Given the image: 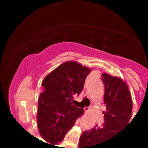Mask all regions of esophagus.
<instances>
[{"label":"esophagus","instance_id":"obj_1","mask_svg":"<svg viewBox=\"0 0 148 148\" xmlns=\"http://www.w3.org/2000/svg\"><path fill=\"white\" fill-rule=\"evenodd\" d=\"M84 109L85 113H88L89 111H90V107H85V108H84Z\"/></svg>","mask_w":148,"mask_h":148}]
</instances>
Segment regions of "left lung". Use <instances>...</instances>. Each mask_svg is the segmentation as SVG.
<instances>
[{"label":"left lung","instance_id":"8db88e82","mask_svg":"<svg viewBox=\"0 0 148 148\" xmlns=\"http://www.w3.org/2000/svg\"><path fill=\"white\" fill-rule=\"evenodd\" d=\"M101 79L107 108L103 111L104 123L84 132L79 140V148H99L100 145L109 141L127 125L131 117L133 101L126 82L105 73L101 74Z\"/></svg>","mask_w":148,"mask_h":148}]
</instances>
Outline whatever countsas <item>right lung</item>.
<instances>
[{
  "instance_id": "add662e5",
  "label": "right lung",
  "mask_w": 148,
  "mask_h": 148,
  "mask_svg": "<svg viewBox=\"0 0 148 148\" xmlns=\"http://www.w3.org/2000/svg\"><path fill=\"white\" fill-rule=\"evenodd\" d=\"M91 70L75 61H66L56 68L42 82L38 99L37 123L39 133L49 145L64 139L84 109L74 106V95H79Z\"/></svg>"
}]
</instances>
